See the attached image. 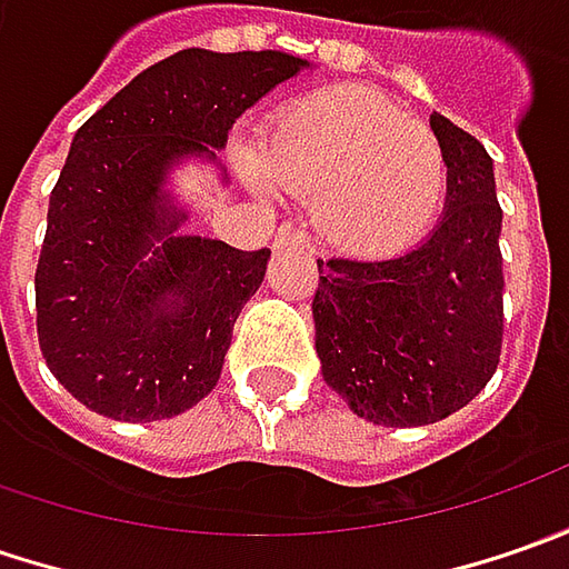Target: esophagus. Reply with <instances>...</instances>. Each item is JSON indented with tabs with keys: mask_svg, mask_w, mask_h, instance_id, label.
<instances>
[{
	"mask_svg": "<svg viewBox=\"0 0 569 569\" xmlns=\"http://www.w3.org/2000/svg\"><path fill=\"white\" fill-rule=\"evenodd\" d=\"M274 243L278 247H307V233L295 224H281L274 230Z\"/></svg>",
	"mask_w": 569,
	"mask_h": 569,
	"instance_id": "34e87169",
	"label": "esophagus"
}]
</instances>
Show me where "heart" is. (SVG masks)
I'll use <instances>...</instances> for the list:
<instances>
[{
  "label": "heart",
  "mask_w": 569,
  "mask_h": 569,
  "mask_svg": "<svg viewBox=\"0 0 569 569\" xmlns=\"http://www.w3.org/2000/svg\"><path fill=\"white\" fill-rule=\"evenodd\" d=\"M259 173L310 199L319 233L355 256H392L433 228L447 151L433 129L361 84L295 100L259 144Z\"/></svg>",
  "instance_id": "1"
}]
</instances>
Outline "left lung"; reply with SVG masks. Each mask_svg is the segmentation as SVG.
Returning <instances> with one entry per match:
<instances>
[{
    "mask_svg": "<svg viewBox=\"0 0 569 569\" xmlns=\"http://www.w3.org/2000/svg\"><path fill=\"white\" fill-rule=\"evenodd\" d=\"M447 211L392 259H317L322 377L355 415L382 427L443 421L493 377L503 345V211L485 144L447 117Z\"/></svg>",
    "mask_w": 569,
    "mask_h": 569,
    "instance_id": "1",
    "label": "left lung"
}]
</instances>
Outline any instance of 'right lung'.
I'll return each mask as SVG.
<instances>
[{"mask_svg":"<svg viewBox=\"0 0 569 569\" xmlns=\"http://www.w3.org/2000/svg\"><path fill=\"white\" fill-rule=\"evenodd\" d=\"M310 62L278 50H180L136 76L72 139L37 259V339L78 402L113 421H161L202 402L269 250L177 237L170 164L214 161L228 132Z\"/></svg>","mask_w":569,"mask_h":569,"instance_id":"right-lung-1","label":"right lung"}]
</instances>
